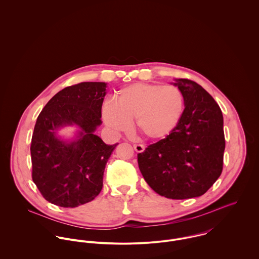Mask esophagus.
<instances>
[{
  "label": "esophagus",
  "mask_w": 259,
  "mask_h": 259,
  "mask_svg": "<svg viewBox=\"0 0 259 259\" xmlns=\"http://www.w3.org/2000/svg\"><path fill=\"white\" fill-rule=\"evenodd\" d=\"M134 148L137 152H143L145 150L146 147L144 145H139V144H135L134 145Z\"/></svg>",
  "instance_id": "1"
}]
</instances>
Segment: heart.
Instances as JSON below:
<instances>
[{"instance_id":"1","label":"heart","mask_w":259,"mask_h":259,"mask_svg":"<svg viewBox=\"0 0 259 259\" xmlns=\"http://www.w3.org/2000/svg\"><path fill=\"white\" fill-rule=\"evenodd\" d=\"M185 111V96L176 85L134 83L121 89L115 103H106L103 118L115 133L125 132L136 119L137 130L148 140L167 138Z\"/></svg>"}]
</instances>
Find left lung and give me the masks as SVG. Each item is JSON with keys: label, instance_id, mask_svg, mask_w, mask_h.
Returning <instances> with one entry per match:
<instances>
[{"label": "left lung", "instance_id": "8db88e82", "mask_svg": "<svg viewBox=\"0 0 259 259\" xmlns=\"http://www.w3.org/2000/svg\"><path fill=\"white\" fill-rule=\"evenodd\" d=\"M185 96L177 128L138 154L140 170L159 195L186 199L204 194L221 177L225 140L222 110L198 83L174 82Z\"/></svg>", "mask_w": 259, "mask_h": 259}]
</instances>
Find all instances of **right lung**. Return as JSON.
Here are the masks:
<instances>
[{
  "mask_svg": "<svg viewBox=\"0 0 259 259\" xmlns=\"http://www.w3.org/2000/svg\"><path fill=\"white\" fill-rule=\"evenodd\" d=\"M107 83L85 81L56 94L38 114L31 145L32 179L49 202L76 207L95 199L103 188L106 164L118 144L106 145L95 135L102 124ZM76 125L73 141L57 131Z\"/></svg>",
  "mask_w": 259,
  "mask_h": 259,
  "instance_id": "1",
  "label": "right lung"
}]
</instances>
